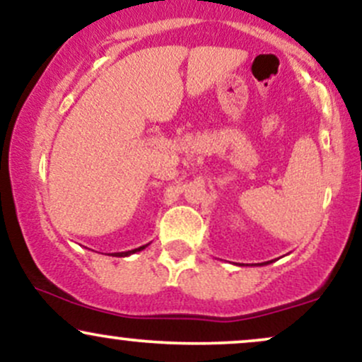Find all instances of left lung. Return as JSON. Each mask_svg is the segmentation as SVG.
Here are the masks:
<instances>
[{
    "instance_id": "8db88e82",
    "label": "left lung",
    "mask_w": 362,
    "mask_h": 362,
    "mask_svg": "<svg viewBox=\"0 0 362 362\" xmlns=\"http://www.w3.org/2000/svg\"><path fill=\"white\" fill-rule=\"evenodd\" d=\"M271 262H272V260H269V262H264V264H271ZM264 264H259V265H264Z\"/></svg>"
}]
</instances>
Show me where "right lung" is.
I'll return each mask as SVG.
<instances>
[{
    "mask_svg": "<svg viewBox=\"0 0 362 362\" xmlns=\"http://www.w3.org/2000/svg\"><path fill=\"white\" fill-rule=\"evenodd\" d=\"M144 248H146V245H143V247H139V248H134V250H129V252H120V253H115V257H127V255H131V253H136V252H141V250H144Z\"/></svg>",
    "mask_w": 362,
    "mask_h": 362,
    "instance_id": "obj_1",
    "label": "right lung"
}]
</instances>
